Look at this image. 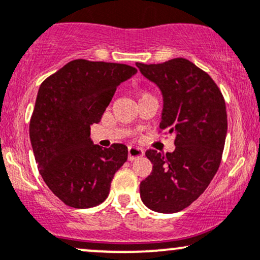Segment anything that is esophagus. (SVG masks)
<instances>
[{
  "instance_id": "1",
  "label": "esophagus",
  "mask_w": 260,
  "mask_h": 260,
  "mask_svg": "<svg viewBox=\"0 0 260 260\" xmlns=\"http://www.w3.org/2000/svg\"><path fill=\"white\" fill-rule=\"evenodd\" d=\"M144 155V150L139 147H129L128 148V160L133 161Z\"/></svg>"
}]
</instances>
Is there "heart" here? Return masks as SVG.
<instances>
[{
	"instance_id": "1",
	"label": "heart",
	"mask_w": 260,
	"mask_h": 260,
	"mask_svg": "<svg viewBox=\"0 0 260 260\" xmlns=\"http://www.w3.org/2000/svg\"><path fill=\"white\" fill-rule=\"evenodd\" d=\"M144 95H148V92H145V91H142V92H139V98L144 96Z\"/></svg>"
}]
</instances>
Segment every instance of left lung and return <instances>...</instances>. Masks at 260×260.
I'll use <instances>...</instances> for the list:
<instances>
[{
    "label": "left lung",
    "mask_w": 260,
    "mask_h": 260,
    "mask_svg": "<svg viewBox=\"0 0 260 260\" xmlns=\"http://www.w3.org/2000/svg\"><path fill=\"white\" fill-rule=\"evenodd\" d=\"M136 64L162 91L160 129L174 134L176 145L172 153L145 151L153 171L140 182V198L157 213H177L198 199L219 169L228 133L225 99L211 77L186 58Z\"/></svg>",
    "instance_id": "8db88e82"
}]
</instances>
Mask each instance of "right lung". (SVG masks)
Here are the masks:
<instances>
[{
    "label": "right lung",
    "instance_id": "right-lung-1",
    "mask_svg": "<svg viewBox=\"0 0 260 260\" xmlns=\"http://www.w3.org/2000/svg\"><path fill=\"white\" fill-rule=\"evenodd\" d=\"M136 72L128 64L74 59L41 83L29 136L41 177L68 207L101 204L127 161L126 145L92 144L90 126L100 122L117 85Z\"/></svg>",
    "mask_w": 260,
    "mask_h": 260
}]
</instances>
